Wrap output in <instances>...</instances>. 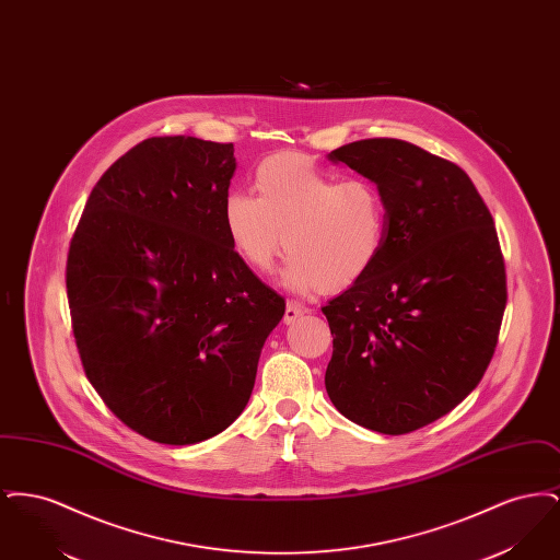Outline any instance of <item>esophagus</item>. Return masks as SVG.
Masks as SVG:
<instances>
[{
	"mask_svg": "<svg viewBox=\"0 0 560 560\" xmlns=\"http://www.w3.org/2000/svg\"><path fill=\"white\" fill-rule=\"evenodd\" d=\"M304 313H306V308H304L302 304H298L295 300H288V304H285V315H283V320H285L288 325H292V323H295V320L300 319Z\"/></svg>",
	"mask_w": 560,
	"mask_h": 560,
	"instance_id": "obj_1",
	"label": "esophagus"
}]
</instances>
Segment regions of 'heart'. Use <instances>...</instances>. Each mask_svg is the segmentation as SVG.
Masks as SVG:
<instances>
[{
  "mask_svg": "<svg viewBox=\"0 0 560 560\" xmlns=\"http://www.w3.org/2000/svg\"><path fill=\"white\" fill-rule=\"evenodd\" d=\"M256 197L235 190L224 201V229L241 260L268 275L285 252L293 292H338L361 281L380 260L388 206L368 178L320 170L298 153L270 155L256 167Z\"/></svg>",
  "mask_w": 560,
  "mask_h": 560,
  "instance_id": "obj_1",
  "label": "heart"
}]
</instances>
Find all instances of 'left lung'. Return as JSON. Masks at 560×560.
Instances as JSON below:
<instances>
[{
	"mask_svg": "<svg viewBox=\"0 0 560 560\" xmlns=\"http://www.w3.org/2000/svg\"><path fill=\"white\" fill-rule=\"evenodd\" d=\"M373 180L388 233L372 270L329 300L325 388L359 427L407 434L450 413L480 382L506 308L493 218L468 174L397 138L329 155Z\"/></svg>",
	"mask_w": 560,
	"mask_h": 560,
	"instance_id": "obj_1",
	"label": "left lung"
}]
</instances>
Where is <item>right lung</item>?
Here are the masks:
<instances>
[{
  "mask_svg": "<svg viewBox=\"0 0 560 560\" xmlns=\"http://www.w3.org/2000/svg\"><path fill=\"white\" fill-rule=\"evenodd\" d=\"M233 151L192 136L138 142L92 188L69 245L83 372L155 443L192 445L231 427L285 313L224 229Z\"/></svg>",
  "mask_w": 560,
  "mask_h": 560,
  "instance_id": "add662e5",
  "label": "right lung"
}]
</instances>
